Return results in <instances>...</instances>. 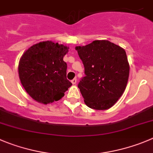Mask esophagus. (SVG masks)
<instances>
[{
  "instance_id": "esophagus-1",
  "label": "esophagus",
  "mask_w": 153,
  "mask_h": 153,
  "mask_svg": "<svg viewBox=\"0 0 153 153\" xmlns=\"http://www.w3.org/2000/svg\"><path fill=\"white\" fill-rule=\"evenodd\" d=\"M71 82H72L74 85H76V78H74V79H73L72 80H71Z\"/></svg>"
}]
</instances>
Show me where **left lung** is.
I'll return each instance as SVG.
<instances>
[{"label": "left lung", "mask_w": 153, "mask_h": 153, "mask_svg": "<svg viewBox=\"0 0 153 153\" xmlns=\"http://www.w3.org/2000/svg\"><path fill=\"white\" fill-rule=\"evenodd\" d=\"M76 49L85 68L78 88L85 104L94 110L110 108L123 94L128 79L126 51L108 40H94Z\"/></svg>", "instance_id": "8db88e82"}]
</instances>
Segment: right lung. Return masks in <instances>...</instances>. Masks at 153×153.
Wrapping results in <instances>:
<instances>
[{
  "label": "right lung",
  "mask_w": 153,
  "mask_h": 153,
  "mask_svg": "<svg viewBox=\"0 0 153 153\" xmlns=\"http://www.w3.org/2000/svg\"><path fill=\"white\" fill-rule=\"evenodd\" d=\"M68 48L52 41L30 46L19 64V75L23 87L37 102L49 104L60 100L72 83L67 79L64 56Z\"/></svg>",
  "instance_id": "1"
}]
</instances>
